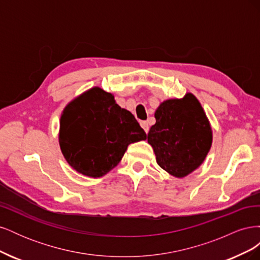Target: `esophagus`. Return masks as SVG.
Masks as SVG:
<instances>
[{
  "mask_svg": "<svg viewBox=\"0 0 260 260\" xmlns=\"http://www.w3.org/2000/svg\"><path fill=\"white\" fill-rule=\"evenodd\" d=\"M140 124H141V127H142V128L144 129V131L147 133V132H148V130H149L148 122H147V121H141V122H140Z\"/></svg>",
  "mask_w": 260,
  "mask_h": 260,
  "instance_id": "1",
  "label": "esophagus"
}]
</instances>
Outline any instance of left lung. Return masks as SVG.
Wrapping results in <instances>:
<instances>
[{
  "label": "left lung",
  "mask_w": 260,
  "mask_h": 260,
  "mask_svg": "<svg viewBox=\"0 0 260 260\" xmlns=\"http://www.w3.org/2000/svg\"><path fill=\"white\" fill-rule=\"evenodd\" d=\"M156 123L147 135L156 161L168 174L183 178L208 154L212 133L205 112L192 93L162 102L155 112Z\"/></svg>",
  "instance_id": "obj_1"
}]
</instances>
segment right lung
Returning a JSON list of instances; mask_svg holds the SVG:
<instances>
[{"label":"right lung","mask_w":260,"mask_h":260,"mask_svg":"<svg viewBox=\"0 0 260 260\" xmlns=\"http://www.w3.org/2000/svg\"><path fill=\"white\" fill-rule=\"evenodd\" d=\"M59 145L68 164L80 174L99 178L121 160L130 143L146 139L145 131L114 95L92 88L65 107Z\"/></svg>","instance_id":"add662e5"}]
</instances>
